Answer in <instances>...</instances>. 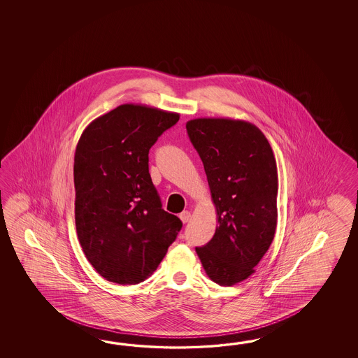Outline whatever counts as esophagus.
Returning a JSON list of instances; mask_svg holds the SVG:
<instances>
[{"mask_svg":"<svg viewBox=\"0 0 358 358\" xmlns=\"http://www.w3.org/2000/svg\"><path fill=\"white\" fill-rule=\"evenodd\" d=\"M179 217H180V220L185 224V222H188L190 220V213L189 211H182L180 215H179Z\"/></svg>","mask_w":358,"mask_h":358,"instance_id":"esophagus-1","label":"esophagus"}]
</instances>
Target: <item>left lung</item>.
<instances>
[{
  "label": "left lung",
  "mask_w": 358,
  "mask_h": 358,
  "mask_svg": "<svg viewBox=\"0 0 358 358\" xmlns=\"http://www.w3.org/2000/svg\"><path fill=\"white\" fill-rule=\"evenodd\" d=\"M187 131L203 162L217 217L213 239L196 252L213 282L231 287L255 273L274 239V152L264 133L244 120L193 119Z\"/></svg>",
  "instance_id": "8db88e82"
}]
</instances>
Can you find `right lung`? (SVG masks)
<instances>
[{"mask_svg": "<svg viewBox=\"0 0 358 358\" xmlns=\"http://www.w3.org/2000/svg\"><path fill=\"white\" fill-rule=\"evenodd\" d=\"M178 113L125 103L83 130L74 156L76 227L84 255L102 278L143 282L160 265L182 221L161 207L148 152Z\"/></svg>", "mask_w": 358, "mask_h": 358, "instance_id": "add662e5", "label": "right lung"}]
</instances>
